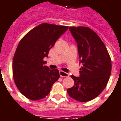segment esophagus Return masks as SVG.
Segmentation results:
<instances>
[{"label":"esophagus","instance_id":"34e87169","mask_svg":"<svg viewBox=\"0 0 121 121\" xmlns=\"http://www.w3.org/2000/svg\"><path fill=\"white\" fill-rule=\"evenodd\" d=\"M60 77H69V74L67 73L64 72L63 71H60Z\"/></svg>","mask_w":121,"mask_h":121}]
</instances>
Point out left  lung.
<instances>
[{
    "instance_id": "obj_1",
    "label": "left lung",
    "mask_w": 121,
    "mask_h": 121,
    "mask_svg": "<svg viewBox=\"0 0 121 121\" xmlns=\"http://www.w3.org/2000/svg\"><path fill=\"white\" fill-rule=\"evenodd\" d=\"M77 43L80 77L71 75L75 84L67 89L69 96L78 102L90 101L99 95L107 86L111 72V60L104 43L87 27H69Z\"/></svg>"
}]
</instances>
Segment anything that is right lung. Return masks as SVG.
<instances>
[{"label":"right lung","mask_w":121,"mask_h":121,"mask_svg":"<svg viewBox=\"0 0 121 121\" xmlns=\"http://www.w3.org/2000/svg\"><path fill=\"white\" fill-rule=\"evenodd\" d=\"M68 26L43 23L29 31L19 41L13 58L16 86L27 98L37 101L48 95L60 78L58 69H50L44 58Z\"/></svg>","instance_id":"obj_1"}]
</instances>
